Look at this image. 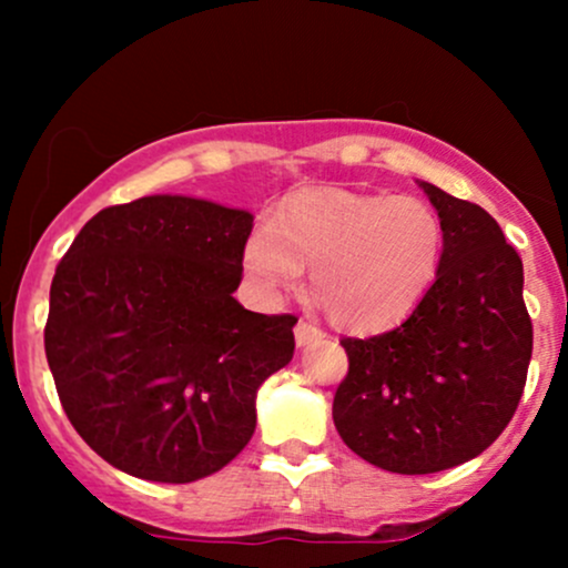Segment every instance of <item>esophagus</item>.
Here are the masks:
<instances>
[{
  "label": "esophagus",
  "mask_w": 568,
  "mask_h": 568,
  "mask_svg": "<svg viewBox=\"0 0 568 568\" xmlns=\"http://www.w3.org/2000/svg\"><path fill=\"white\" fill-rule=\"evenodd\" d=\"M293 334H296L298 347H306V344H312V342H317V338H323L325 331L317 328V325L310 323V321H298L296 323V331H293Z\"/></svg>",
  "instance_id": "esophagus-1"
}]
</instances>
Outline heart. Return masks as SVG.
Listing matches in <instances>:
<instances>
[{"label":"heart","instance_id":"1","mask_svg":"<svg viewBox=\"0 0 568 568\" xmlns=\"http://www.w3.org/2000/svg\"><path fill=\"white\" fill-rule=\"evenodd\" d=\"M446 226L422 197L304 189L258 224L245 270L264 288H288L312 266V296L349 331H382L419 306L440 275Z\"/></svg>","mask_w":568,"mask_h":568}]
</instances>
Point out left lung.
I'll return each instance as SVG.
<instances>
[{
  "mask_svg": "<svg viewBox=\"0 0 568 568\" xmlns=\"http://www.w3.org/2000/svg\"><path fill=\"white\" fill-rule=\"evenodd\" d=\"M422 189L446 226L440 275L393 331L342 338L349 371L334 395L342 440L400 475L486 452L518 408L534 342L524 264L497 221L475 202Z\"/></svg>",
  "mask_w": 568,
  "mask_h": 568,
  "instance_id": "left-lung-1",
  "label": "left lung"
}]
</instances>
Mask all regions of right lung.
Segmentation results:
<instances>
[{
  "mask_svg": "<svg viewBox=\"0 0 568 568\" xmlns=\"http://www.w3.org/2000/svg\"><path fill=\"white\" fill-rule=\"evenodd\" d=\"M251 230L245 211L154 194L98 211L55 266L44 355L69 422L116 470L192 484L251 440L298 321L232 296Z\"/></svg>",
  "mask_w": 568,
  "mask_h": 568,
  "instance_id": "add662e5",
  "label": "right lung"
}]
</instances>
